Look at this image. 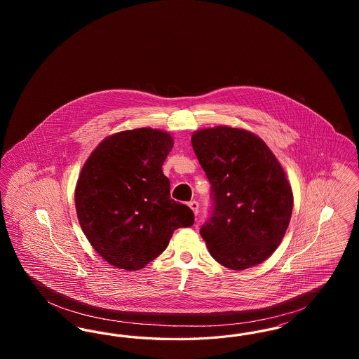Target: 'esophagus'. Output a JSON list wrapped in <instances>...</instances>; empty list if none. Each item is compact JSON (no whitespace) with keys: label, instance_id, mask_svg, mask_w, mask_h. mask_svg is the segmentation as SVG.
I'll return each instance as SVG.
<instances>
[{"label":"esophagus","instance_id":"esophagus-1","mask_svg":"<svg viewBox=\"0 0 359 359\" xmlns=\"http://www.w3.org/2000/svg\"><path fill=\"white\" fill-rule=\"evenodd\" d=\"M188 205H189V208L194 211V214L198 215V212H199V203H198L196 201H192V202L188 203Z\"/></svg>","mask_w":359,"mask_h":359}]
</instances>
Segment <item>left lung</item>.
I'll return each instance as SVG.
<instances>
[{
	"mask_svg": "<svg viewBox=\"0 0 359 359\" xmlns=\"http://www.w3.org/2000/svg\"><path fill=\"white\" fill-rule=\"evenodd\" d=\"M211 184V214L201 227L210 255L242 271L273 253L290 224L293 195L272 151L243 129L217 126L191 138Z\"/></svg>",
	"mask_w": 359,
	"mask_h": 359,
	"instance_id": "1",
	"label": "left lung"
}]
</instances>
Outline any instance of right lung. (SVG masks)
<instances>
[{
  "label": "right lung",
  "instance_id": "obj_1",
  "mask_svg": "<svg viewBox=\"0 0 359 359\" xmlns=\"http://www.w3.org/2000/svg\"><path fill=\"white\" fill-rule=\"evenodd\" d=\"M168 133L141 128L107 137L87 158L75 189L81 227L109 264L138 271L160 256L194 212L170 196L163 164Z\"/></svg>",
  "mask_w": 359,
  "mask_h": 359
}]
</instances>
